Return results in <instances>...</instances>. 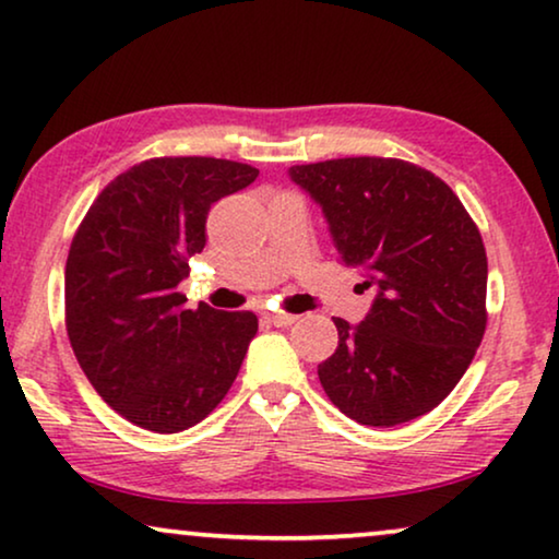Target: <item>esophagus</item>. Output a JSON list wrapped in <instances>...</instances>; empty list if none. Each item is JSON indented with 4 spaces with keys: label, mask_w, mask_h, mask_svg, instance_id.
<instances>
[{
    "label": "esophagus",
    "mask_w": 559,
    "mask_h": 559,
    "mask_svg": "<svg viewBox=\"0 0 559 559\" xmlns=\"http://www.w3.org/2000/svg\"><path fill=\"white\" fill-rule=\"evenodd\" d=\"M296 319L298 317H294V313H265V321L273 326H290L296 324Z\"/></svg>",
    "instance_id": "34e87169"
}]
</instances>
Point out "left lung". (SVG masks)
Masks as SVG:
<instances>
[{
	"instance_id": "obj_1",
	"label": "left lung",
	"mask_w": 559,
	"mask_h": 559,
	"mask_svg": "<svg viewBox=\"0 0 559 559\" xmlns=\"http://www.w3.org/2000/svg\"><path fill=\"white\" fill-rule=\"evenodd\" d=\"M290 179L321 204L340 250L377 288L367 319H334L340 347L319 365L326 397L372 428L438 407L486 332V248L455 192L403 159L296 164Z\"/></svg>"
}]
</instances>
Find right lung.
<instances>
[{
  "label": "right lung",
  "instance_id": "1",
  "mask_svg": "<svg viewBox=\"0 0 559 559\" xmlns=\"http://www.w3.org/2000/svg\"><path fill=\"white\" fill-rule=\"evenodd\" d=\"M250 164L156 156L93 200L70 242L66 329L100 397L133 426L179 433L223 403L258 332L250 311L187 309L210 204L248 187Z\"/></svg>",
  "mask_w": 559,
  "mask_h": 559
}]
</instances>
